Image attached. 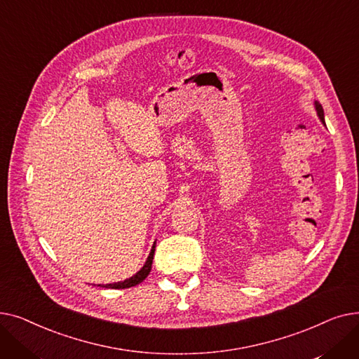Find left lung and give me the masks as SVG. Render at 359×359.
<instances>
[{
  "mask_svg": "<svg viewBox=\"0 0 359 359\" xmlns=\"http://www.w3.org/2000/svg\"><path fill=\"white\" fill-rule=\"evenodd\" d=\"M316 109H317V113H318L320 119H322V122L325 123V115H323V109H322V106H320L317 102H316ZM325 125H326V123H325Z\"/></svg>",
  "mask_w": 359,
  "mask_h": 359,
  "instance_id": "8db88e82",
  "label": "left lung"
}]
</instances>
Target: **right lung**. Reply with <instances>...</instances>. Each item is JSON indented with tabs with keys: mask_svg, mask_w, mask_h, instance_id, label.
<instances>
[{
	"mask_svg": "<svg viewBox=\"0 0 359 359\" xmlns=\"http://www.w3.org/2000/svg\"><path fill=\"white\" fill-rule=\"evenodd\" d=\"M154 250H156V244L151 249V253L145 262V265L142 266V269L140 272H137V275H134L132 278L123 280V282H118V284H109V285H103V288H115V290H123V288H130V287H135L149 275L151 271V265H153V259H154ZM100 287V285H99Z\"/></svg>",
	"mask_w": 359,
	"mask_h": 359,
	"instance_id": "1",
	"label": "right lung"
}]
</instances>
